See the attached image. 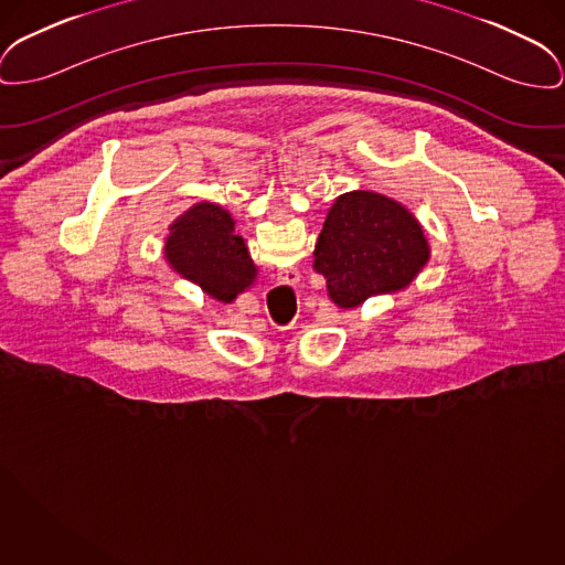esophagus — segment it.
<instances>
[{
  "instance_id": "esophagus-1",
  "label": "esophagus",
  "mask_w": 565,
  "mask_h": 565,
  "mask_svg": "<svg viewBox=\"0 0 565 565\" xmlns=\"http://www.w3.org/2000/svg\"><path fill=\"white\" fill-rule=\"evenodd\" d=\"M299 270H295V268H290V270H284V284H290V286H295L297 281H299Z\"/></svg>"
}]
</instances>
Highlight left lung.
<instances>
[{
  "instance_id": "1",
  "label": "left lung",
  "mask_w": 565,
  "mask_h": 565,
  "mask_svg": "<svg viewBox=\"0 0 565 565\" xmlns=\"http://www.w3.org/2000/svg\"><path fill=\"white\" fill-rule=\"evenodd\" d=\"M313 256L332 302L352 309L412 284L429 260V245L403 204L359 190L334 200Z\"/></svg>"
}]
</instances>
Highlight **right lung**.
<instances>
[{
	"mask_svg": "<svg viewBox=\"0 0 565 565\" xmlns=\"http://www.w3.org/2000/svg\"><path fill=\"white\" fill-rule=\"evenodd\" d=\"M170 231L168 263L211 297L231 302L254 281L256 266L243 238L234 234L233 217L222 206L200 202Z\"/></svg>",
	"mask_w": 565,
	"mask_h": 565,
	"instance_id": "1",
	"label": "right lung"
}]
</instances>
